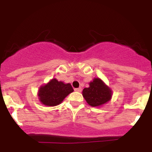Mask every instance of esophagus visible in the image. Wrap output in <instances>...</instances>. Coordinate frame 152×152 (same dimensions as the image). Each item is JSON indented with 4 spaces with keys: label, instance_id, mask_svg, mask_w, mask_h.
<instances>
[{
    "label": "esophagus",
    "instance_id": "esophagus-1",
    "mask_svg": "<svg viewBox=\"0 0 152 152\" xmlns=\"http://www.w3.org/2000/svg\"><path fill=\"white\" fill-rule=\"evenodd\" d=\"M75 91H77V92H81L82 91L81 88H74Z\"/></svg>",
    "mask_w": 152,
    "mask_h": 152
}]
</instances>
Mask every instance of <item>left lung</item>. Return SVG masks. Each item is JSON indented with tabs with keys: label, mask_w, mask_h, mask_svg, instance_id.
<instances>
[{
	"label": "left lung",
	"mask_w": 152,
	"mask_h": 152,
	"mask_svg": "<svg viewBox=\"0 0 152 152\" xmlns=\"http://www.w3.org/2000/svg\"><path fill=\"white\" fill-rule=\"evenodd\" d=\"M82 95L90 106L96 107L109 102L112 91L102 79L94 78L89 83V87L83 88Z\"/></svg>",
	"instance_id": "obj_1"
}]
</instances>
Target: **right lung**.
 <instances>
[{"instance_id":"right-lung-1","label":"right lung","mask_w":152,"mask_h":152,"mask_svg":"<svg viewBox=\"0 0 152 152\" xmlns=\"http://www.w3.org/2000/svg\"><path fill=\"white\" fill-rule=\"evenodd\" d=\"M74 91L70 83H64L53 78L46 84L41 86L38 89V99L43 104L48 106H55L61 103L64 99Z\"/></svg>"}]
</instances>
